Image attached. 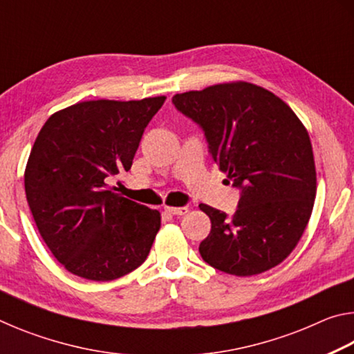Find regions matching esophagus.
I'll return each mask as SVG.
<instances>
[{
	"label": "esophagus",
	"instance_id": "esophagus-1",
	"mask_svg": "<svg viewBox=\"0 0 354 354\" xmlns=\"http://www.w3.org/2000/svg\"><path fill=\"white\" fill-rule=\"evenodd\" d=\"M187 207H165V212H169L171 215H184L187 214Z\"/></svg>",
	"mask_w": 354,
	"mask_h": 354
}]
</instances>
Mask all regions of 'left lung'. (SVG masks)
I'll return each mask as SVG.
<instances>
[{
    "label": "left lung",
    "mask_w": 354,
    "mask_h": 354,
    "mask_svg": "<svg viewBox=\"0 0 354 354\" xmlns=\"http://www.w3.org/2000/svg\"><path fill=\"white\" fill-rule=\"evenodd\" d=\"M171 101L203 129L225 181L241 189L232 217L200 205L211 218L200 243L203 261L236 277L277 267L297 247L314 207L317 176L306 128L277 95L243 81Z\"/></svg>",
    "instance_id": "1"
}]
</instances>
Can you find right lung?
Returning a JSON list of instances; mask_svg holds the SVG:
<instances>
[{
	"label": "right lung",
	"instance_id": "1",
	"mask_svg": "<svg viewBox=\"0 0 354 354\" xmlns=\"http://www.w3.org/2000/svg\"><path fill=\"white\" fill-rule=\"evenodd\" d=\"M164 101H82L40 129L25 170L26 200L46 247L76 277L112 281L145 262L160 214L107 185L131 169Z\"/></svg>",
	"mask_w": 354,
	"mask_h": 354
}]
</instances>
